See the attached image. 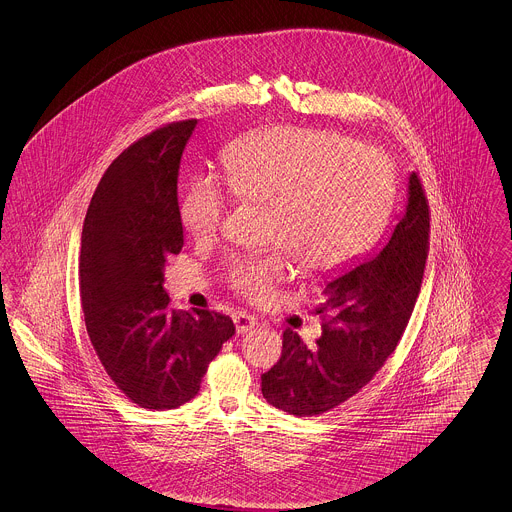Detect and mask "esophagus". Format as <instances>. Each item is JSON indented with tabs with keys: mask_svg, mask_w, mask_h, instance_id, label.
Masks as SVG:
<instances>
[{
	"mask_svg": "<svg viewBox=\"0 0 512 512\" xmlns=\"http://www.w3.org/2000/svg\"><path fill=\"white\" fill-rule=\"evenodd\" d=\"M234 324H236V332L238 334H245L249 332L251 328L257 326V318L247 315V313H236L234 315Z\"/></svg>",
	"mask_w": 512,
	"mask_h": 512,
	"instance_id": "obj_1",
	"label": "esophagus"
}]
</instances>
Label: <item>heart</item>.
<instances>
[{"label":"heart","mask_w":512,"mask_h":512,"mask_svg":"<svg viewBox=\"0 0 512 512\" xmlns=\"http://www.w3.org/2000/svg\"><path fill=\"white\" fill-rule=\"evenodd\" d=\"M232 194L272 205L270 242L282 249L228 257L232 290L267 301L292 276V257L313 272H336L361 257L378 236L391 207L386 157L336 132L272 126L228 147L222 157ZM230 194L211 176H192L178 199L188 234L215 238Z\"/></svg>","instance_id":"heart-1"}]
</instances>
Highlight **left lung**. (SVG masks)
<instances>
[{"label": "left lung", "instance_id": "left-lung-1", "mask_svg": "<svg viewBox=\"0 0 512 512\" xmlns=\"http://www.w3.org/2000/svg\"><path fill=\"white\" fill-rule=\"evenodd\" d=\"M428 249L430 207L413 172L405 211L386 244L326 282L317 345L307 347L286 328L280 361L261 376L268 403L295 416H317L365 388L413 315Z\"/></svg>", "mask_w": 512, "mask_h": 512}]
</instances>
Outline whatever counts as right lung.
I'll list each match as a JSON object with an SVG mask.
<instances>
[{"label": "right lung", "instance_id": "add662e5", "mask_svg": "<svg viewBox=\"0 0 512 512\" xmlns=\"http://www.w3.org/2000/svg\"><path fill=\"white\" fill-rule=\"evenodd\" d=\"M195 119L171 122L111 163L92 195L80 247V299L90 341L117 388L151 411L194 399L236 332L215 311H176L165 263L184 245L178 169Z\"/></svg>", "mask_w": 512, "mask_h": 512}]
</instances>
